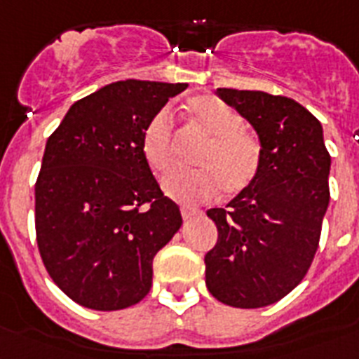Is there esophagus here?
Returning <instances> with one entry per match:
<instances>
[{"label":"esophagus","mask_w":359,"mask_h":359,"mask_svg":"<svg viewBox=\"0 0 359 359\" xmlns=\"http://www.w3.org/2000/svg\"><path fill=\"white\" fill-rule=\"evenodd\" d=\"M180 214H182V218L188 219V218H191V216L201 214V210H197V208H191V207H180Z\"/></svg>","instance_id":"obj_1"}]
</instances>
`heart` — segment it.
<instances>
[{
  "instance_id": "heart-1",
  "label": "heart",
  "mask_w": 359,
  "mask_h": 359,
  "mask_svg": "<svg viewBox=\"0 0 359 359\" xmlns=\"http://www.w3.org/2000/svg\"><path fill=\"white\" fill-rule=\"evenodd\" d=\"M188 111L197 128L210 137L205 147L201 171H175L163 180V191L182 203H203L222 191L236 196L255 180L262 160L259 137L244 128L233 106L212 95L194 97ZM141 152L152 173L165 175L173 165V117L160 109L141 135Z\"/></svg>"
}]
</instances>
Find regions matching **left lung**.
<instances>
[{
  "mask_svg": "<svg viewBox=\"0 0 359 359\" xmlns=\"http://www.w3.org/2000/svg\"><path fill=\"white\" fill-rule=\"evenodd\" d=\"M262 145L255 180L207 216L218 242L205 255L207 289L225 306L255 309L287 296L311 266L330 203L323 126L292 98L218 89Z\"/></svg>",
  "mask_w": 359,
  "mask_h": 359,
  "instance_id": "obj_1",
  "label": "left lung"
}]
</instances>
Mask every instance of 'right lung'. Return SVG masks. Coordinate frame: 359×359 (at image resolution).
<instances>
[{"label":"right lung","instance_id":"right-lung-1","mask_svg":"<svg viewBox=\"0 0 359 359\" xmlns=\"http://www.w3.org/2000/svg\"><path fill=\"white\" fill-rule=\"evenodd\" d=\"M188 83L115 81L70 106L35 184L36 244L70 300L117 311L151 290L152 261L182 225L141 152L147 123Z\"/></svg>","mask_w":359,"mask_h":359}]
</instances>
